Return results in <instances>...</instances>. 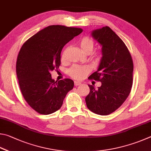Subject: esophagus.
I'll use <instances>...</instances> for the list:
<instances>
[{
	"label": "esophagus",
	"mask_w": 151,
	"mask_h": 151,
	"mask_svg": "<svg viewBox=\"0 0 151 151\" xmlns=\"http://www.w3.org/2000/svg\"><path fill=\"white\" fill-rule=\"evenodd\" d=\"M81 83V81H74V85H75L76 86H78L79 85H80Z\"/></svg>",
	"instance_id": "obj_1"
}]
</instances>
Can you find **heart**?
<instances>
[{"label": "heart", "instance_id": "heart-1", "mask_svg": "<svg viewBox=\"0 0 151 151\" xmlns=\"http://www.w3.org/2000/svg\"><path fill=\"white\" fill-rule=\"evenodd\" d=\"M79 45L82 50L83 52L86 54H91V52L93 51L95 46L94 40L90 37L85 36L81 38L80 41H79ZM101 54L100 52L97 53L94 55V60L96 62H99L101 58ZM62 60H65V55L64 54L62 55ZM91 71V68L89 65H75L71 67L70 70H69V75H70L71 78L74 79H77V80H80L88 74L89 71Z\"/></svg>", "mask_w": 151, "mask_h": 151}]
</instances>
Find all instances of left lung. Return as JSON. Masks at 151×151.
I'll list each match as a JSON object with an SVG mask.
<instances>
[{
  "instance_id": "8db88e82",
  "label": "left lung",
  "mask_w": 151,
  "mask_h": 151,
  "mask_svg": "<svg viewBox=\"0 0 151 151\" xmlns=\"http://www.w3.org/2000/svg\"><path fill=\"white\" fill-rule=\"evenodd\" d=\"M91 36L102 46V57L98 69L89 76L101 82L96 89L88 85L86 97L88 109L100 115L114 112L130 93L133 85V62L123 41L108 26L91 32Z\"/></svg>"
}]
</instances>
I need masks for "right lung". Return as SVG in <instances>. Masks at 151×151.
<instances>
[{"mask_svg":"<svg viewBox=\"0 0 151 151\" xmlns=\"http://www.w3.org/2000/svg\"><path fill=\"white\" fill-rule=\"evenodd\" d=\"M82 29L52 25L29 38L18 53L17 75L22 94L39 113L49 115L60 109L66 94L73 89L70 79L55 81L50 71L59 68L63 46Z\"/></svg>","mask_w":151,"mask_h":151,"instance_id":"add662e5","label":"right lung"}]
</instances>
